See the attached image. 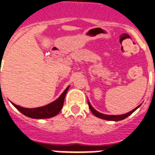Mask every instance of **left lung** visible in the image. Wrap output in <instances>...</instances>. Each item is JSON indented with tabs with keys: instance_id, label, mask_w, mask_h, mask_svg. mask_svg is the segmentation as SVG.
Masks as SVG:
<instances>
[{
	"instance_id": "left-lung-1",
	"label": "left lung",
	"mask_w": 155,
	"mask_h": 155,
	"mask_svg": "<svg viewBox=\"0 0 155 155\" xmlns=\"http://www.w3.org/2000/svg\"><path fill=\"white\" fill-rule=\"evenodd\" d=\"M88 105H89V108H90L91 112H92V114H93L95 116L98 117V118H102V119L108 120V121H120V120L125 119V118H126L127 117L129 116L130 115H131V114H132L133 112H134V111L136 110L137 108L140 106V105H138V107H136V108H134V109H133L132 111H131V112H128V113H126V114H124V115H104V114H102V113H100V112H97V111L95 110V108H94L91 105L90 102H89V100H88Z\"/></svg>"
}]
</instances>
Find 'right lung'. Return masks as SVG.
<instances>
[{"mask_svg": "<svg viewBox=\"0 0 155 155\" xmlns=\"http://www.w3.org/2000/svg\"><path fill=\"white\" fill-rule=\"evenodd\" d=\"M69 89V86L65 89L64 92L62 93L60 97L58 98L56 101L53 102L52 103L49 105H45L43 107H39V108H26L23 107L19 106V105H15L12 103L14 105L17 109H18L20 112L24 115L27 117H30L32 118H49L51 117L55 116L57 115L60 110L63 108V102H64L65 96Z\"/></svg>", "mask_w": 155, "mask_h": 155, "instance_id": "add662e5", "label": "right lung"}]
</instances>
